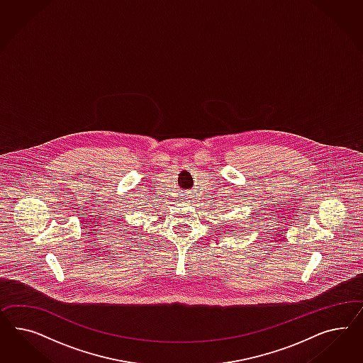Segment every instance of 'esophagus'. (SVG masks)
<instances>
[{
    "label": "esophagus",
    "mask_w": 363,
    "mask_h": 363,
    "mask_svg": "<svg viewBox=\"0 0 363 363\" xmlns=\"http://www.w3.org/2000/svg\"><path fill=\"white\" fill-rule=\"evenodd\" d=\"M187 194H184V197H182V199H187Z\"/></svg>",
    "instance_id": "esophagus-1"
}]
</instances>
